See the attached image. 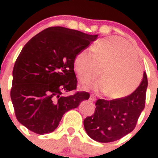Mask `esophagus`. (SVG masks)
<instances>
[{"mask_svg": "<svg viewBox=\"0 0 158 158\" xmlns=\"http://www.w3.org/2000/svg\"><path fill=\"white\" fill-rule=\"evenodd\" d=\"M95 99H96V98H95V95H90V97H89V101H90V102H95Z\"/></svg>", "mask_w": 158, "mask_h": 158, "instance_id": "1", "label": "esophagus"}]
</instances>
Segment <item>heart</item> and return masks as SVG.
<instances>
[{
    "instance_id": "heart-1",
    "label": "heart",
    "mask_w": 158,
    "mask_h": 158,
    "mask_svg": "<svg viewBox=\"0 0 158 158\" xmlns=\"http://www.w3.org/2000/svg\"><path fill=\"white\" fill-rule=\"evenodd\" d=\"M90 49H84L76 56L74 70L81 82L98 77L103 69V79L84 87L95 92H107L111 98L120 99L131 95L138 87L143 69L138 63L136 50L118 37L99 40Z\"/></svg>"
}]
</instances>
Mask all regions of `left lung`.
Listing matches in <instances>:
<instances>
[{
	"label": "left lung",
	"mask_w": 158,
	"mask_h": 158,
	"mask_svg": "<svg viewBox=\"0 0 158 158\" xmlns=\"http://www.w3.org/2000/svg\"><path fill=\"white\" fill-rule=\"evenodd\" d=\"M148 78L145 72L139 86L128 96L107 101L98 99L95 113L84 120V128L92 139L112 142L131 133L144 109Z\"/></svg>",
	"instance_id": "1"
}]
</instances>
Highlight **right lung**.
<instances>
[{
	"label": "right lung",
	"mask_w": 158,
	"mask_h": 158,
	"mask_svg": "<svg viewBox=\"0 0 158 158\" xmlns=\"http://www.w3.org/2000/svg\"><path fill=\"white\" fill-rule=\"evenodd\" d=\"M97 37V34L52 27L27 43L14 64L10 91L21 125L39 135L50 133L66 111L89 99L85 92L69 96L63 94L76 89L75 57Z\"/></svg>",
	"instance_id": "obj_1"
}]
</instances>
